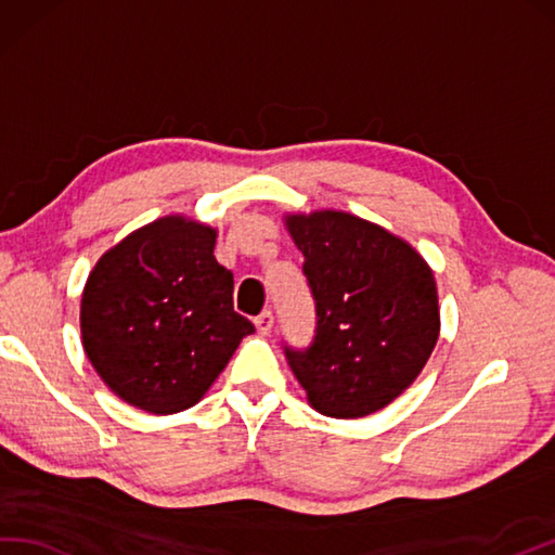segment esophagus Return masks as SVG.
Segmentation results:
<instances>
[{
	"mask_svg": "<svg viewBox=\"0 0 555 555\" xmlns=\"http://www.w3.org/2000/svg\"><path fill=\"white\" fill-rule=\"evenodd\" d=\"M254 325L258 330V335H270V330H273V313L263 311L261 315L254 320Z\"/></svg>",
	"mask_w": 555,
	"mask_h": 555,
	"instance_id": "esophagus-1",
	"label": "esophagus"
}]
</instances>
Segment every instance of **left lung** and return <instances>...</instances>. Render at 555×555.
I'll return each instance as SVG.
<instances>
[{
  "mask_svg": "<svg viewBox=\"0 0 555 555\" xmlns=\"http://www.w3.org/2000/svg\"><path fill=\"white\" fill-rule=\"evenodd\" d=\"M315 299V337L285 349L309 403L330 417L385 409L421 375L439 339L433 268L371 220L335 208L287 214Z\"/></svg>",
  "mask_w": 555,
  "mask_h": 555,
  "instance_id": "1",
  "label": "left lung"
}]
</instances>
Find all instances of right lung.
I'll list each match as a JSON object with an SVG mask.
<instances>
[{"mask_svg": "<svg viewBox=\"0 0 555 555\" xmlns=\"http://www.w3.org/2000/svg\"><path fill=\"white\" fill-rule=\"evenodd\" d=\"M218 230L182 214L142 225L96 261L80 301L82 349L118 399L173 415L204 399L254 325L232 309Z\"/></svg>", "mask_w": 555, "mask_h": 555, "instance_id": "1", "label": "right lung"}]
</instances>
